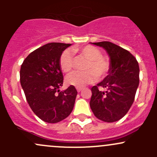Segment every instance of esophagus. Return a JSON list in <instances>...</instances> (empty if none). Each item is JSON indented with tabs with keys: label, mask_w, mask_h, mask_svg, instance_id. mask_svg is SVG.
Here are the masks:
<instances>
[{
	"label": "esophagus",
	"mask_w": 157,
	"mask_h": 157,
	"mask_svg": "<svg viewBox=\"0 0 157 157\" xmlns=\"http://www.w3.org/2000/svg\"><path fill=\"white\" fill-rule=\"evenodd\" d=\"M82 90H83V87H77V90L78 93H80V91H82Z\"/></svg>",
	"instance_id": "34e87169"
}]
</instances>
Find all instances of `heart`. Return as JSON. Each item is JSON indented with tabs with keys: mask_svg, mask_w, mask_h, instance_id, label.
Segmentation results:
<instances>
[{
	"mask_svg": "<svg viewBox=\"0 0 157 157\" xmlns=\"http://www.w3.org/2000/svg\"><path fill=\"white\" fill-rule=\"evenodd\" d=\"M73 52L79 53L82 57L88 60L84 72L74 71L66 77V83L76 87H83L90 83L96 81L97 76L99 78L105 77L110 69V63L102 58V52L92 45H86L81 48H74ZM74 57L72 52L66 50L60 57V67L64 72H69L73 67Z\"/></svg>",
	"mask_w": 157,
	"mask_h": 157,
	"instance_id": "obj_1",
	"label": "heart"
}]
</instances>
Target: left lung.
I'll use <instances>...</instances> for the list:
<instances>
[{
  "mask_svg": "<svg viewBox=\"0 0 157 157\" xmlns=\"http://www.w3.org/2000/svg\"><path fill=\"white\" fill-rule=\"evenodd\" d=\"M92 44L106 51L110 69L104 80L92 87L90 108L99 119L117 121L127 114L134 102L139 85L138 62L128 51L110 42ZM99 86L107 91L99 90Z\"/></svg>",
  "mask_w": 157,
  "mask_h": 157,
  "instance_id": "8db88e82",
  "label": "left lung"
}]
</instances>
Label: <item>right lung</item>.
Here are the masks:
<instances>
[{
	"mask_svg": "<svg viewBox=\"0 0 157 157\" xmlns=\"http://www.w3.org/2000/svg\"><path fill=\"white\" fill-rule=\"evenodd\" d=\"M71 44L52 42L29 54L20 68V84L33 112L42 121L57 123L71 113L77 91L70 86L63 91L60 57Z\"/></svg>",
	"mask_w": 157,
	"mask_h": 157,
	"instance_id": "add662e5",
	"label": "right lung"
}]
</instances>
